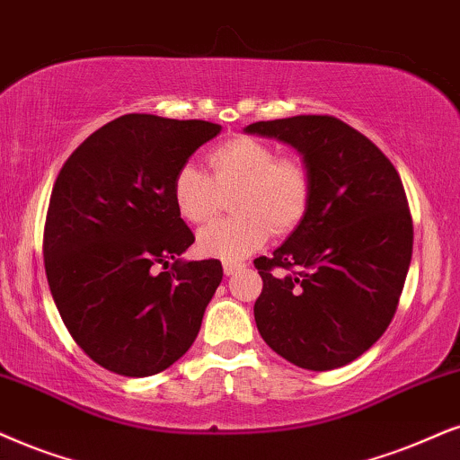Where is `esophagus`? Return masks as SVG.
<instances>
[{
  "label": "esophagus",
  "mask_w": 460,
  "mask_h": 460,
  "mask_svg": "<svg viewBox=\"0 0 460 460\" xmlns=\"http://www.w3.org/2000/svg\"><path fill=\"white\" fill-rule=\"evenodd\" d=\"M223 270H225L226 276H234V273L243 270V263H240V261H225Z\"/></svg>",
  "instance_id": "1"
}]
</instances>
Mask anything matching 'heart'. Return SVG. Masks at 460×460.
Segmentation results:
<instances>
[{
	"mask_svg": "<svg viewBox=\"0 0 460 460\" xmlns=\"http://www.w3.org/2000/svg\"><path fill=\"white\" fill-rule=\"evenodd\" d=\"M210 173L182 165L172 182V199L190 225H206L234 195V218L220 220L197 237L206 257L235 261L248 257L273 231L287 235L304 223L314 195V180L301 156H278L263 139L237 136L206 155Z\"/></svg>",
	"mask_w": 460,
	"mask_h": 460,
	"instance_id": "obj_1",
	"label": "heart"
}]
</instances>
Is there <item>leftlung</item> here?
Instances as JSON below:
<instances>
[{
  "mask_svg": "<svg viewBox=\"0 0 460 460\" xmlns=\"http://www.w3.org/2000/svg\"><path fill=\"white\" fill-rule=\"evenodd\" d=\"M243 131L297 148L314 180L304 223L271 257L254 259L259 333L297 367H344L391 324L410 270L414 226L399 173L335 116L259 120ZM284 269L294 273H275Z\"/></svg>",
  "mask_w": 460,
  "mask_h": 460,
  "instance_id": "8db88e82",
  "label": "left lung"
}]
</instances>
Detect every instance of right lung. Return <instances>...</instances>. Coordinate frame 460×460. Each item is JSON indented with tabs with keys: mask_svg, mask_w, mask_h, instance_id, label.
Listing matches in <instances>:
<instances>
[{
	"mask_svg": "<svg viewBox=\"0 0 460 460\" xmlns=\"http://www.w3.org/2000/svg\"><path fill=\"white\" fill-rule=\"evenodd\" d=\"M220 125L125 114L69 155L52 187L44 267L63 323L97 365L127 377L167 369L193 346L223 280L172 199L176 172ZM170 272H161L159 266Z\"/></svg>",
	"mask_w": 460,
	"mask_h": 460,
	"instance_id": "right-lung-1",
	"label": "right lung"
}]
</instances>
